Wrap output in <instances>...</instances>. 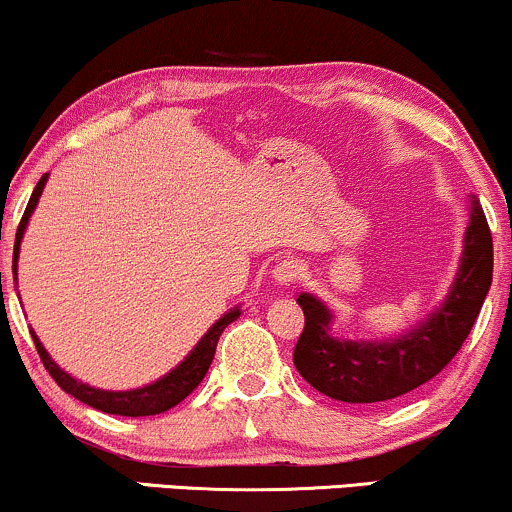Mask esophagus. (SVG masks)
Segmentation results:
<instances>
[{
	"label": "esophagus",
	"instance_id": "obj_1",
	"mask_svg": "<svg viewBox=\"0 0 512 512\" xmlns=\"http://www.w3.org/2000/svg\"><path fill=\"white\" fill-rule=\"evenodd\" d=\"M299 272H301V267L296 260H279L272 269V279L277 284H291L299 279Z\"/></svg>",
	"mask_w": 512,
	"mask_h": 512
}]
</instances>
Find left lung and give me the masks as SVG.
<instances>
[{"label":"left lung","mask_w":512,"mask_h":512,"mask_svg":"<svg viewBox=\"0 0 512 512\" xmlns=\"http://www.w3.org/2000/svg\"><path fill=\"white\" fill-rule=\"evenodd\" d=\"M493 279V240L479 199L469 201L464 250L447 296L428 318L386 340L333 335V311L303 291L296 303L306 325L294 364L313 389L345 403H379L418 389L452 362L474 328Z\"/></svg>","instance_id":"left-lung-1"}]
</instances>
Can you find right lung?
I'll return each mask as SVG.
<instances>
[{
    "mask_svg": "<svg viewBox=\"0 0 512 512\" xmlns=\"http://www.w3.org/2000/svg\"><path fill=\"white\" fill-rule=\"evenodd\" d=\"M48 182V174H43L41 182L36 184L33 189L31 199H28V206L24 211V218H21L19 228H16V240H14V265H11V272H14L16 279V267H19V247L21 240H24L26 226H28V218L31 213L36 211L38 199H41L43 187ZM240 318V306L230 308L228 313H223L216 323L211 325L209 330L204 333V338L196 342V347L189 352L172 372H167L162 379L153 381V384H145L140 389H128V391H106V389H97V386H89L84 381L75 379L72 374H67L65 369H60V364L53 362V357L48 355V350L43 347V342L38 340V335L31 330V338L36 342V350L41 355L43 367L48 369V374L53 376L55 384L60 386L65 393L75 396L77 401L87 403V406L97 408L101 413H114V415H128V418H140V415H157V413H165L170 408L182 403L184 398L192 393L196 386L204 381L206 372H209L213 355H216V345L218 338H221L223 330L228 328L233 320Z\"/></svg>",
    "mask_w": 512,
    "mask_h": 512,
    "instance_id": "add662e5",
    "label": "right lung"
}]
</instances>
